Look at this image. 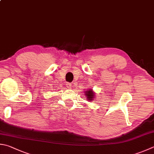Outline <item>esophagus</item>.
<instances>
[{"mask_svg": "<svg viewBox=\"0 0 154 154\" xmlns=\"http://www.w3.org/2000/svg\"><path fill=\"white\" fill-rule=\"evenodd\" d=\"M66 86H67V88H71L72 87V85L71 83L67 82V83H66Z\"/></svg>", "mask_w": 154, "mask_h": 154, "instance_id": "34e87169", "label": "esophagus"}]
</instances>
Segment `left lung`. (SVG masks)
I'll return each mask as SVG.
<instances>
[{
	"instance_id": "1",
	"label": "left lung",
	"mask_w": 154,
	"mask_h": 154,
	"mask_svg": "<svg viewBox=\"0 0 154 154\" xmlns=\"http://www.w3.org/2000/svg\"><path fill=\"white\" fill-rule=\"evenodd\" d=\"M85 96L86 97V99L88 101H93L94 100V98H95V93L93 91L92 89H88L86 90L85 91Z\"/></svg>"
}]
</instances>
